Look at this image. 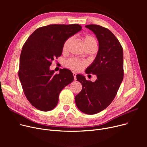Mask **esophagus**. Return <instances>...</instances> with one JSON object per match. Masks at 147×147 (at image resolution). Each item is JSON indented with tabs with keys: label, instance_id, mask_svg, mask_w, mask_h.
Wrapping results in <instances>:
<instances>
[{
	"label": "esophagus",
	"instance_id": "obj_1",
	"mask_svg": "<svg viewBox=\"0 0 147 147\" xmlns=\"http://www.w3.org/2000/svg\"><path fill=\"white\" fill-rule=\"evenodd\" d=\"M73 76H74V80H76V73H73Z\"/></svg>",
	"mask_w": 147,
	"mask_h": 147
}]
</instances>
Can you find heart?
<instances>
[{"label":"heart","instance_id":"1","mask_svg":"<svg viewBox=\"0 0 147 147\" xmlns=\"http://www.w3.org/2000/svg\"><path fill=\"white\" fill-rule=\"evenodd\" d=\"M71 40V37H69L65 41L63 47V51H66L67 50L68 46L69 43H70ZM83 41L85 48L92 47V46H97L96 40H95V38L92 36H84L83 37ZM86 65V63L85 62L78 60L75 58H70L65 62L66 67L75 71H80L82 70Z\"/></svg>","mask_w":147,"mask_h":147}]
</instances>
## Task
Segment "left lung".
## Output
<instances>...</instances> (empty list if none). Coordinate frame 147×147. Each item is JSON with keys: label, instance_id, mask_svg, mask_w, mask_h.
I'll return each mask as SVG.
<instances>
[{"label": "left lung", "instance_id": "8db88e82", "mask_svg": "<svg viewBox=\"0 0 147 147\" xmlns=\"http://www.w3.org/2000/svg\"><path fill=\"white\" fill-rule=\"evenodd\" d=\"M93 32L99 42V50L87 74L96 75L92 82L84 76L77 75L82 89L75 97L76 104L83 113L95 114L104 110L113 101L123 79V51L119 40L108 28L101 26H85Z\"/></svg>", "mask_w": 147, "mask_h": 147}]
</instances>
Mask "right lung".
<instances>
[{
  "mask_svg": "<svg viewBox=\"0 0 147 147\" xmlns=\"http://www.w3.org/2000/svg\"><path fill=\"white\" fill-rule=\"evenodd\" d=\"M82 28L77 24L41 27L23 45L18 76L27 99L36 109L42 111L53 110L61 91L73 81L70 70L61 69L55 74L49 67L54 59L61 55L65 41Z\"/></svg>",
  "mask_w": 147,
  "mask_h": 147,
  "instance_id": "right-lung-1",
  "label": "right lung"
}]
</instances>
